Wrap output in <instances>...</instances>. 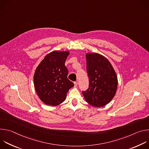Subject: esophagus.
Returning a JSON list of instances; mask_svg holds the SVG:
<instances>
[{"mask_svg": "<svg viewBox=\"0 0 149 149\" xmlns=\"http://www.w3.org/2000/svg\"><path fill=\"white\" fill-rule=\"evenodd\" d=\"M74 86H75V87H77V86H78V82H77V81L74 82Z\"/></svg>", "mask_w": 149, "mask_h": 149, "instance_id": "obj_1", "label": "esophagus"}]
</instances>
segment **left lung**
<instances>
[{
    "label": "left lung",
    "instance_id": "1",
    "mask_svg": "<svg viewBox=\"0 0 149 149\" xmlns=\"http://www.w3.org/2000/svg\"><path fill=\"white\" fill-rule=\"evenodd\" d=\"M88 88L82 91L86 101L96 107L107 104L114 97L118 84L116 72L109 60L97 53L86 54Z\"/></svg>",
    "mask_w": 149,
    "mask_h": 149
}]
</instances>
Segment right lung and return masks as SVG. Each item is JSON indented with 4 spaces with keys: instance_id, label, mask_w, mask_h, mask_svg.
Here are the masks:
<instances>
[{
    "instance_id": "obj_1",
    "label": "right lung",
    "mask_w": 149,
    "mask_h": 149,
    "mask_svg": "<svg viewBox=\"0 0 149 149\" xmlns=\"http://www.w3.org/2000/svg\"><path fill=\"white\" fill-rule=\"evenodd\" d=\"M68 51H53L45 56L37 67L34 77L35 88L40 100L48 105L56 106L67 97L74 86L68 78L65 62Z\"/></svg>"
}]
</instances>
